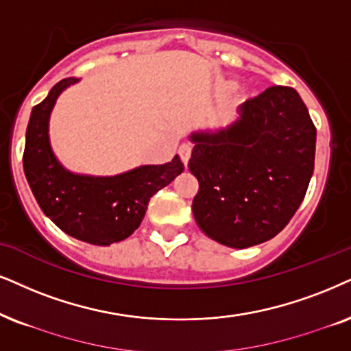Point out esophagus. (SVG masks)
Returning a JSON list of instances; mask_svg holds the SVG:
<instances>
[{
  "label": "esophagus",
  "mask_w": 351,
  "mask_h": 351,
  "mask_svg": "<svg viewBox=\"0 0 351 351\" xmlns=\"http://www.w3.org/2000/svg\"><path fill=\"white\" fill-rule=\"evenodd\" d=\"M191 152H193V147H191L189 144H181L180 149H178V154L181 157V160H183L184 165H188L189 158H191Z\"/></svg>",
  "instance_id": "34e87169"
}]
</instances>
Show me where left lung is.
Listing matches in <instances>:
<instances>
[{
	"label": "left lung",
	"mask_w": 351,
	"mask_h": 351,
	"mask_svg": "<svg viewBox=\"0 0 351 351\" xmlns=\"http://www.w3.org/2000/svg\"><path fill=\"white\" fill-rule=\"evenodd\" d=\"M193 214L214 241L237 250L269 241L303 202L314 170L316 128L295 88L274 86L238 106L217 131L191 132Z\"/></svg>",
	"instance_id": "1"
}]
</instances>
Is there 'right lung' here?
<instances>
[{"label": "right lung", "mask_w": 351, "mask_h": 351, "mask_svg": "<svg viewBox=\"0 0 351 351\" xmlns=\"http://www.w3.org/2000/svg\"><path fill=\"white\" fill-rule=\"evenodd\" d=\"M79 82L66 77L30 113L25 132L24 173L40 208L69 237L110 246L131 237L143 221L147 204L184 170L178 155L163 165H141L113 176L79 175L56 158L50 144V114L58 97Z\"/></svg>", "instance_id": "add662e5"}]
</instances>
